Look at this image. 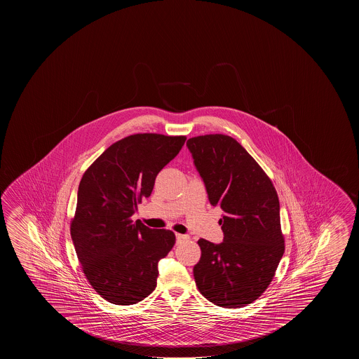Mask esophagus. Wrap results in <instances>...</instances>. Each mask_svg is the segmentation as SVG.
<instances>
[{
    "mask_svg": "<svg viewBox=\"0 0 359 359\" xmlns=\"http://www.w3.org/2000/svg\"><path fill=\"white\" fill-rule=\"evenodd\" d=\"M188 239H189L188 236H184V234H179V233H177V243H182V241H188Z\"/></svg>",
    "mask_w": 359,
    "mask_h": 359,
    "instance_id": "esophagus-1",
    "label": "esophagus"
}]
</instances>
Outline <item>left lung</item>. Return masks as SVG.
I'll return each instance as SVG.
<instances>
[{"label":"left lung","instance_id":"8db88e82","mask_svg":"<svg viewBox=\"0 0 359 359\" xmlns=\"http://www.w3.org/2000/svg\"><path fill=\"white\" fill-rule=\"evenodd\" d=\"M187 145L210 204L224 212L219 220L223 243L198 241L201 257L195 283L215 306H248L269 287L285 250L276 188L231 136H195Z\"/></svg>","mask_w":359,"mask_h":359}]
</instances>
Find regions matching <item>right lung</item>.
<instances>
[{
  "instance_id": "add662e5",
  "label": "right lung",
  "mask_w": 359,
  "mask_h": 359,
  "mask_svg": "<svg viewBox=\"0 0 359 359\" xmlns=\"http://www.w3.org/2000/svg\"><path fill=\"white\" fill-rule=\"evenodd\" d=\"M185 140L151 133L126 136L83 172L71 238L88 283L112 304H135L156 287L158 263L174 247L175 234L134 223L131 215Z\"/></svg>"
}]
</instances>
